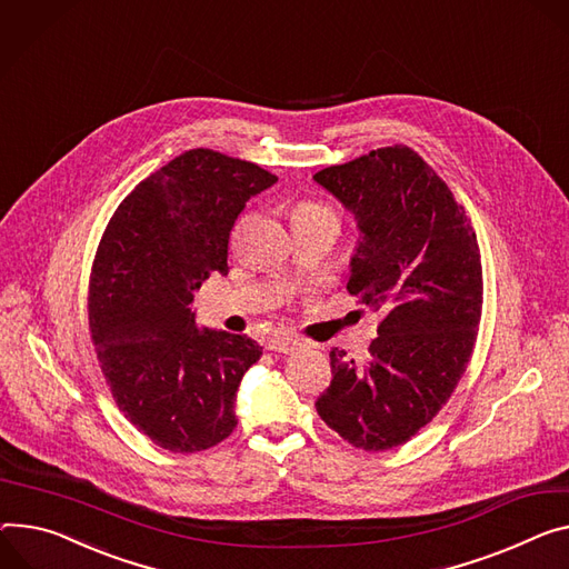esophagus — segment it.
<instances>
[{
	"mask_svg": "<svg viewBox=\"0 0 569 569\" xmlns=\"http://www.w3.org/2000/svg\"><path fill=\"white\" fill-rule=\"evenodd\" d=\"M268 349L279 353H295L297 349H301V342L295 338H272L268 340Z\"/></svg>",
	"mask_w": 569,
	"mask_h": 569,
	"instance_id": "obj_1",
	"label": "esophagus"
}]
</instances>
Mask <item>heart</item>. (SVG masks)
Wrapping results in <instances>:
<instances>
[{"label":"heart","mask_w":569,"mask_h":569,"mask_svg":"<svg viewBox=\"0 0 569 569\" xmlns=\"http://www.w3.org/2000/svg\"><path fill=\"white\" fill-rule=\"evenodd\" d=\"M292 222L306 224V222H331L338 227V216L331 206L316 201V199H301L292 209Z\"/></svg>","instance_id":"heart-1"}]
</instances>
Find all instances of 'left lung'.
<instances>
[{
  "label": "left lung",
  "instance_id": "8db88e82",
  "mask_svg": "<svg viewBox=\"0 0 569 569\" xmlns=\"http://www.w3.org/2000/svg\"><path fill=\"white\" fill-rule=\"evenodd\" d=\"M356 216L363 240L347 290L381 316L366 363L331 349L320 418L366 451L427 427L475 351L483 270L477 233L433 168L406 144L372 149L313 177Z\"/></svg>",
  "mask_w": 569,
  "mask_h": 569
}]
</instances>
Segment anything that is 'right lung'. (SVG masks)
Here are the masks:
<instances>
[{
    "label": "right lung",
    "instance_id": "add662e5",
    "mask_svg": "<svg viewBox=\"0 0 569 569\" xmlns=\"http://www.w3.org/2000/svg\"><path fill=\"white\" fill-rule=\"evenodd\" d=\"M277 183L261 166L190 149L140 181L99 240L90 283V340L124 418L174 453L216 447L236 429V390L263 349L194 327V290L227 274L244 203Z\"/></svg>",
    "mask_w": 569,
    "mask_h": 569
}]
</instances>
